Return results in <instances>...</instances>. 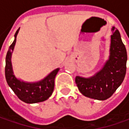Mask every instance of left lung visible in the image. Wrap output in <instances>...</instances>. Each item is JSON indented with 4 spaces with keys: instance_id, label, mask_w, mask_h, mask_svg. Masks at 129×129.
<instances>
[{
    "instance_id": "8db88e82",
    "label": "left lung",
    "mask_w": 129,
    "mask_h": 129,
    "mask_svg": "<svg viewBox=\"0 0 129 129\" xmlns=\"http://www.w3.org/2000/svg\"><path fill=\"white\" fill-rule=\"evenodd\" d=\"M109 59L102 68L90 77L77 76L76 83L79 91L88 98L106 100L113 95L124 79L126 71L127 53L119 31L111 28Z\"/></svg>"
}]
</instances>
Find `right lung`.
Masks as SVG:
<instances>
[{
    "instance_id": "obj_1",
    "label": "right lung",
    "mask_w": 129,
    "mask_h": 129,
    "mask_svg": "<svg viewBox=\"0 0 129 129\" xmlns=\"http://www.w3.org/2000/svg\"><path fill=\"white\" fill-rule=\"evenodd\" d=\"M19 30L20 28L17 30L14 36V41L7 52L5 68L6 81L15 94L22 101L26 104L42 102L47 100L52 95L54 89L55 78L60 69L58 68L53 70L45 78L36 82H27L17 78L13 72L11 58Z\"/></svg>"
}]
</instances>
